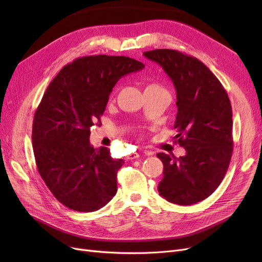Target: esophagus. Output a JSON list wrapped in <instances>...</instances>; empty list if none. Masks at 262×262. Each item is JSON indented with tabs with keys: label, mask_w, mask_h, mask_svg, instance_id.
<instances>
[{
	"label": "esophagus",
	"mask_w": 262,
	"mask_h": 262,
	"mask_svg": "<svg viewBox=\"0 0 262 262\" xmlns=\"http://www.w3.org/2000/svg\"><path fill=\"white\" fill-rule=\"evenodd\" d=\"M139 156H140V154H139V153H132V154H129V155H128V157H127V158H128V159H132V160H133V159H136V158H138Z\"/></svg>",
	"instance_id": "obj_1"
}]
</instances>
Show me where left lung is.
<instances>
[{
    "instance_id": "8db88e82",
    "label": "left lung",
    "mask_w": 262,
    "mask_h": 262,
    "mask_svg": "<svg viewBox=\"0 0 262 262\" xmlns=\"http://www.w3.org/2000/svg\"><path fill=\"white\" fill-rule=\"evenodd\" d=\"M173 81L177 98L174 128L186 155L164 153L159 194L177 205H192L211 195L223 181L232 154V110L227 92L198 58L175 50L143 53Z\"/></svg>"
}]
</instances>
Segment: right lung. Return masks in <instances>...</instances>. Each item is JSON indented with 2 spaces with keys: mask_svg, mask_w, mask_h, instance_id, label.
Wrapping results in <instances>:
<instances>
[{
  "mask_svg": "<svg viewBox=\"0 0 262 262\" xmlns=\"http://www.w3.org/2000/svg\"><path fill=\"white\" fill-rule=\"evenodd\" d=\"M144 64L125 56L92 55L64 66L49 85L34 117L33 149L38 172L69 209L92 212L117 193L122 159L94 148L90 127L100 122L117 81Z\"/></svg>",
  "mask_w": 262,
  "mask_h": 262,
  "instance_id": "obj_1",
  "label": "right lung"
}]
</instances>
